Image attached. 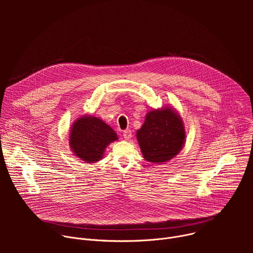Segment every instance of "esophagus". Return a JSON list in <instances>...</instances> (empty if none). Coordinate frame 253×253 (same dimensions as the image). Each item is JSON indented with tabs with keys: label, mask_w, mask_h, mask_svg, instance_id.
<instances>
[{
	"label": "esophagus",
	"mask_w": 253,
	"mask_h": 253,
	"mask_svg": "<svg viewBox=\"0 0 253 253\" xmlns=\"http://www.w3.org/2000/svg\"><path fill=\"white\" fill-rule=\"evenodd\" d=\"M123 137H124V139H125V140H130V139H131V137H132L131 130H129V129L125 130V131L123 132Z\"/></svg>",
	"instance_id": "esophagus-1"
}]
</instances>
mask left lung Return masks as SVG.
I'll return each instance as SVG.
<instances>
[{
	"label": "left lung",
	"instance_id": "8db88e82",
	"mask_svg": "<svg viewBox=\"0 0 253 253\" xmlns=\"http://www.w3.org/2000/svg\"><path fill=\"white\" fill-rule=\"evenodd\" d=\"M142 155L146 161L162 164L182 150L186 131L180 114L169 105L149 110L136 132Z\"/></svg>",
	"mask_w": 253,
	"mask_h": 253
}]
</instances>
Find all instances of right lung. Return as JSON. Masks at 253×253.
Segmentation results:
<instances>
[{
    "mask_svg": "<svg viewBox=\"0 0 253 253\" xmlns=\"http://www.w3.org/2000/svg\"><path fill=\"white\" fill-rule=\"evenodd\" d=\"M68 140L77 158L85 163H95L103 158L107 146L118 140V135L101 118L84 115L72 124Z\"/></svg>",
    "mask_w": 253,
    "mask_h": 253,
    "instance_id": "obj_1",
    "label": "right lung"
}]
</instances>
